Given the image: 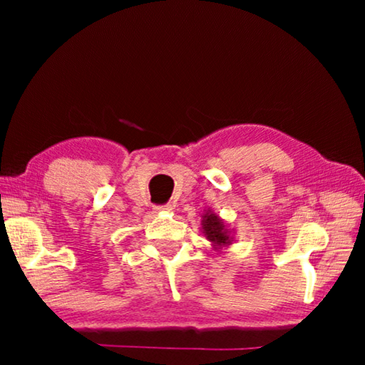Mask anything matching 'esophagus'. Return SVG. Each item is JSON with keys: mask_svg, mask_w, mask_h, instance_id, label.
<instances>
[{"mask_svg": "<svg viewBox=\"0 0 365 365\" xmlns=\"http://www.w3.org/2000/svg\"><path fill=\"white\" fill-rule=\"evenodd\" d=\"M172 209H174V207H172L170 205H164V206H156V207H154V211H156V212H170Z\"/></svg>", "mask_w": 365, "mask_h": 365, "instance_id": "34e87169", "label": "esophagus"}]
</instances>
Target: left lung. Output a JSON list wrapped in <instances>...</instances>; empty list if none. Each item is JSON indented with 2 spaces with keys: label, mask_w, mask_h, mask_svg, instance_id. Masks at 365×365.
<instances>
[{
  "label": "left lung",
  "mask_w": 365,
  "mask_h": 365,
  "mask_svg": "<svg viewBox=\"0 0 365 365\" xmlns=\"http://www.w3.org/2000/svg\"><path fill=\"white\" fill-rule=\"evenodd\" d=\"M201 232L215 251H222L235 242V232L219 214L206 209L201 215Z\"/></svg>",
  "instance_id": "1"
}]
</instances>
